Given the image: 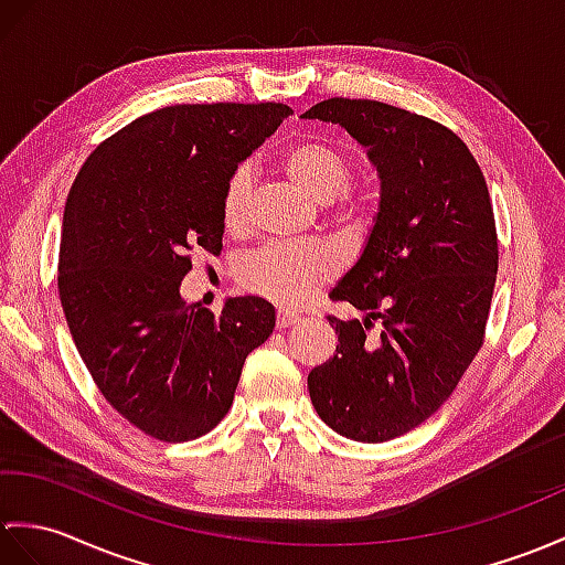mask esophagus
Instances as JSON below:
<instances>
[{
  "label": "esophagus",
  "mask_w": 565,
  "mask_h": 565,
  "mask_svg": "<svg viewBox=\"0 0 565 565\" xmlns=\"http://www.w3.org/2000/svg\"><path fill=\"white\" fill-rule=\"evenodd\" d=\"M298 322H300L298 315H294V312H286V310H279V315H277V327H279V330H286V327L298 324Z\"/></svg>",
  "instance_id": "34e87169"
}]
</instances>
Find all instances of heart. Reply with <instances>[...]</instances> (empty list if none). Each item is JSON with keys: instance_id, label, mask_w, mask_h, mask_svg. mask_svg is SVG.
<instances>
[{"instance_id": "b5f03b06", "label": "heart", "mask_w": 565, "mask_h": 565, "mask_svg": "<svg viewBox=\"0 0 565 565\" xmlns=\"http://www.w3.org/2000/svg\"><path fill=\"white\" fill-rule=\"evenodd\" d=\"M281 170L296 190L315 204H332L351 185V163L344 153L320 141H303L281 156ZM250 202V173L235 168L221 192V221L228 231L245 226ZM342 259L327 245L267 247L247 257L241 267V284L281 308H298L339 271Z\"/></svg>"}]
</instances>
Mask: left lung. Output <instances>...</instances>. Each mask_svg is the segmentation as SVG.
Returning <instances> with one entry per match:
<instances>
[{
  "label": "left lung",
  "mask_w": 565,
  "mask_h": 565,
  "mask_svg": "<svg viewBox=\"0 0 565 565\" xmlns=\"http://www.w3.org/2000/svg\"><path fill=\"white\" fill-rule=\"evenodd\" d=\"M300 117L347 129L380 178L363 253L330 294L365 318H327L339 344L310 371V399L339 436L385 443L436 414L483 344L498 271L489 188L467 143L428 117L351 98ZM373 319L384 327L365 340Z\"/></svg>",
  "instance_id": "1"
}]
</instances>
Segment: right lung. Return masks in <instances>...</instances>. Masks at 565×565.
Listing matches in <instances>:
<instances>
[{
    "mask_svg": "<svg viewBox=\"0 0 565 565\" xmlns=\"http://www.w3.org/2000/svg\"><path fill=\"white\" fill-rule=\"evenodd\" d=\"M294 110L170 105L105 139L78 170L60 245V300L78 356L129 424L166 443L212 430L277 315L265 298L188 306L190 253H218L228 175Z\"/></svg>",
    "mask_w": 565,
    "mask_h": 565,
    "instance_id": "right-lung-1",
    "label": "right lung"
}]
</instances>
